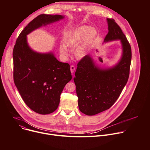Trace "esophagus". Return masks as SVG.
Here are the masks:
<instances>
[{
    "mask_svg": "<svg viewBox=\"0 0 150 150\" xmlns=\"http://www.w3.org/2000/svg\"><path fill=\"white\" fill-rule=\"evenodd\" d=\"M75 70V67L74 65L71 66V72L72 74H73Z\"/></svg>",
    "mask_w": 150,
    "mask_h": 150,
    "instance_id": "1",
    "label": "esophagus"
}]
</instances>
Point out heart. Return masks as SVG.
Wrapping results in <instances>:
<instances>
[{"label": "heart", "instance_id": "b5f03b06", "mask_svg": "<svg viewBox=\"0 0 150 150\" xmlns=\"http://www.w3.org/2000/svg\"><path fill=\"white\" fill-rule=\"evenodd\" d=\"M97 36L94 28L81 26L67 33L63 38V45L59 46L60 54L65 57L69 56L68 49L75 50V56L78 59L84 58L87 54L90 46Z\"/></svg>", "mask_w": 150, "mask_h": 150}]
</instances>
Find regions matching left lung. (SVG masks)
Segmentation results:
<instances>
[{
	"label": "left lung",
	"instance_id": "1",
	"mask_svg": "<svg viewBox=\"0 0 150 150\" xmlns=\"http://www.w3.org/2000/svg\"><path fill=\"white\" fill-rule=\"evenodd\" d=\"M108 33L103 43L120 41L122 54L111 67L98 66L91 54L78 63L74 80L79 110L93 116L109 109L115 103L129 75L131 47L120 27L113 19L107 18Z\"/></svg>",
	"mask_w": 150,
	"mask_h": 150
}]
</instances>
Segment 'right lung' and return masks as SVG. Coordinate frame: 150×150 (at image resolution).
<instances>
[{
	"mask_svg": "<svg viewBox=\"0 0 150 150\" xmlns=\"http://www.w3.org/2000/svg\"><path fill=\"white\" fill-rule=\"evenodd\" d=\"M64 18L60 15H38L20 33L13 50L15 86L28 107L41 115L57 109L60 94L72 75L69 64L59 62L54 51L40 53L33 50L27 35Z\"/></svg>",
	"mask_w": 150,
	"mask_h": 150,
	"instance_id": "right-lung-1",
	"label": "right lung"
}]
</instances>
